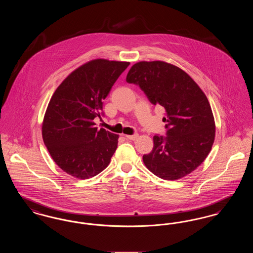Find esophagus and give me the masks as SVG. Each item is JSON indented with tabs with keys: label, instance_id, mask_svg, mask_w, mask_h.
I'll return each instance as SVG.
<instances>
[{
	"label": "esophagus",
	"instance_id": "obj_1",
	"mask_svg": "<svg viewBox=\"0 0 253 253\" xmlns=\"http://www.w3.org/2000/svg\"><path fill=\"white\" fill-rule=\"evenodd\" d=\"M137 137H138V133H133V134H131V135H126V138H128L130 140H135Z\"/></svg>",
	"mask_w": 253,
	"mask_h": 253
}]
</instances>
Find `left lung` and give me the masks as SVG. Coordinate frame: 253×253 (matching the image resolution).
I'll use <instances>...</instances> for the list:
<instances>
[{
	"mask_svg": "<svg viewBox=\"0 0 253 253\" xmlns=\"http://www.w3.org/2000/svg\"><path fill=\"white\" fill-rule=\"evenodd\" d=\"M153 105L165 109L166 136L156 134L154 148L143 156L146 167L158 177L176 180L203 161L214 141L215 125L207 96L180 68L164 61H140L127 75Z\"/></svg>",
	"mask_w": 253,
	"mask_h": 253,
	"instance_id": "left-lung-1",
	"label": "left lung"
}]
</instances>
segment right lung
Here are the masks:
<instances>
[{"label":"right lung","instance_id":"add662e5","mask_svg":"<svg viewBox=\"0 0 253 253\" xmlns=\"http://www.w3.org/2000/svg\"><path fill=\"white\" fill-rule=\"evenodd\" d=\"M130 62L94 60L71 73L51 97L42 123V138L56 164L80 179L106 168L119 135L97 130L93 122L104 116L103 99Z\"/></svg>","mask_w":253,"mask_h":253}]
</instances>
